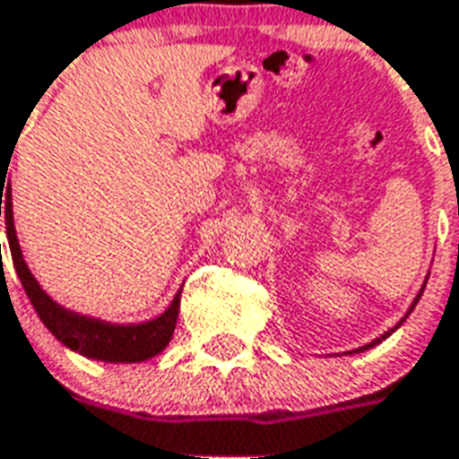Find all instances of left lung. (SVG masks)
I'll list each match as a JSON object with an SVG mask.
<instances>
[{
  "label": "left lung",
  "mask_w": 459,
  "mask_h": 459,
  "mask_svg": "<svg viewBox=\"0 0 459 459\" xmlns=\"http://www.w3.org/2000/svg\"><path fill=\"white\" fill-rule=\"evenodd\" d=\"M419 299H420V294H419V297H416V299H413V304H411L409 314H411V311H413V307H416V304H419ZM409 314H406V316H409ZM406 316H403V318H406ZM403 318H402V321H403ZM402 321H399V324L394 325V328H392V331H389V333H385V335H382V338H377V341H372V342H369V345H365V348H359V351H368V348H372V345H377V342H382V341H385L386 335H392L394 331H396V328H399V325H402Z\"/></svg>",
  "instance_id": "left-lung-1"
}]
</instances>
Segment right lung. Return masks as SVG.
Wrapping results in <instances>:
<instances>
[{"instance_id": "add662e5", "label": "right lung", "mask_w": 459, "mask_h": 459, "mask_svg": "<svg viewBox=\"0 0 459 459\" xmlns=\"http://www.w3.org/2000/svg\"><path fill=\"white\" fill-rule=\"evenodd\" d=\"M4 182V175H2ZM0 216L6 221V238H9V250H12L13 267L22 280L23 290L29 294L30 304L40 316V321L46 324L50 333L57 341L65 342L70 351H77L84 358L104 359V362H143L148 358H155L158 352L165 351L169 342L175 325H178L179 314V294L172 299L168 311L158 318H152L148 324L135 325H117L100 321V318H87V316L74 314L67 308L57 307L56 301L40 290L39 281L33 280L29 267L23 263L19 238L13 230V212H12V186L0 189ZM2 253V243H0Z\"/></svg>"}]
</instances>
